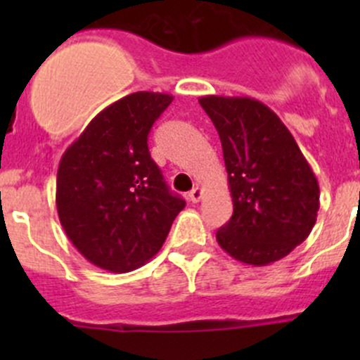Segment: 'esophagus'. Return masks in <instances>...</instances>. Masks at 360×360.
<instances>
[{
  "label": "esophagus",
  "mask_w": 360,
  "mask_h": 360,
  "mask_svg": "<svg viewBox=\"0 0 360 360\" xmlns=\"http://www.w3.org/2000/svg\"><path fill=\"white\" fill-rule=\"evenodd\" d=\"M202 197H203V191H202L200 186L193 188V190H191L190 193H188V198H190L191 203H198V202L202 200Z\"/></svg>",
  "instance_id": "esophagus-1"
}]
</instances>
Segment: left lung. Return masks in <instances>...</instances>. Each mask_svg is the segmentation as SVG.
<instances>
[{
  "label": "left lung",
  "instance_id": "left-lung-1",
  "mask_svg": "<svg viewBox=\"0 0 360 360\" xmlns=\"http://www.w3.org/2000/svg\"><path fill=\"white\" fill-rule=\"evenodd\" d=\"M219 134L233 216L217 244L242 263L282 259L310 235L319 210V183L292 134L250 97L198 99Z\"/></svg>",
  "mask_w": 360,
  "mask_h": 360
}]
</instances>
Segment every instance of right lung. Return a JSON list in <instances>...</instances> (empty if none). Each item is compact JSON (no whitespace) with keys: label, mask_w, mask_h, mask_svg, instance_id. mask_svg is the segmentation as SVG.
Segmentation results:
<instances>
[{"label":"right lung","mask_w":360,"mask_h":360,"mask_svg":"<svg viewBox=\"0 0 360 360\" xmlns=\"http://www.w3.org/2000/svg\"><path fill=\"white\" fill-rule=\"evenodd\" d=\"M174 97L136 92L104 108L64 151L56 203L68 238L85 259L125 274L146 264L186 202L170 193L148 134Z\"/></svg>","instance_id":"1"}]
</instances>
